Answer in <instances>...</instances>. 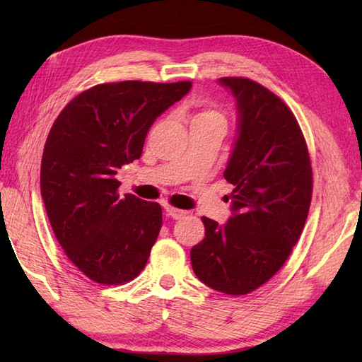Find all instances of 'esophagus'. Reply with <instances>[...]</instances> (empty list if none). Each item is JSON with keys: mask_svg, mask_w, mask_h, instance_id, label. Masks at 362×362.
Wrapping results in <instances>:
<instances>
[{"mask_svg": "<svg viewBox=\"0 0 362 362\" xmlns=\"http://www.w3.org/2000/svg\"><path fill=\"white\" fill-rule=\"evenodd\" d=\"M165 211L168 213V216H171L174 219H182L183 216H187L188 214V211L174 209V206H171V205H165Z\"/></svg>", "mask_w": 362, "mask_h": 362, "instance_id": "obj_1", "label": "esophagus"}]
</instances>
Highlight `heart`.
<instances>
[{"instance_id": "b5f03b06", "label": "heart", "mask_w": 362, "mask_h": 362, "mask_svg": "<svg viewBox=\"0 0 362 362\" xmlns=\"http://www.w3.org/2000/svg\"><path fill=\"white\" fill-rule=\"evenodd\" d=\"M197 107H199V110H197L193 121H201V119H221V121H224V117H222L221 112H218L210 104L199 103Z\"/></svg>"}]
</instances>
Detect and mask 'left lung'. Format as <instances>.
Returning <instances> with one entry per match:
<instances>
[{
    "instance_id": "8db88e82",
    "label": "left lung",
    "mask_w": 362,
    "mask_h": 362,
    "mask_svg": "<svg viewBox=\"0 0 362 362\" xmlns=\"http://www.w3.org/2000/svg\"><path fill=\"white\" fill-rule=\"evenodd\" d=\"M238 110L235 148L224 177L233 185L226 226L202 218L205 238L191 249L197 279L228 296L264 284L288 259L308 218L313 169L294 113L266 87L221 78Z\"/></svg>"
}]
</instances>
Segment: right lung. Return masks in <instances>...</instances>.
Listing matches in <instances>:
<instances>
[{
  "label": "right lung",
  "mask_w": 362,
  "mask_h": 362,
  "mask_svg": "<svg viewBox=\"0 0 362 362\" xmlns=\"http://www.w3.org/2000/svg\"><path fill=\"white\" fill-rule=\"evenodd\" d=\"M191 87L189 81L99 83L54 121L42 157V199L65 255L90 280L127 283L148 263L161 206L119 197L115 175L141 157L153 121Z\"/></svg>",
  "instance_id": "1"
}]
</instances>
